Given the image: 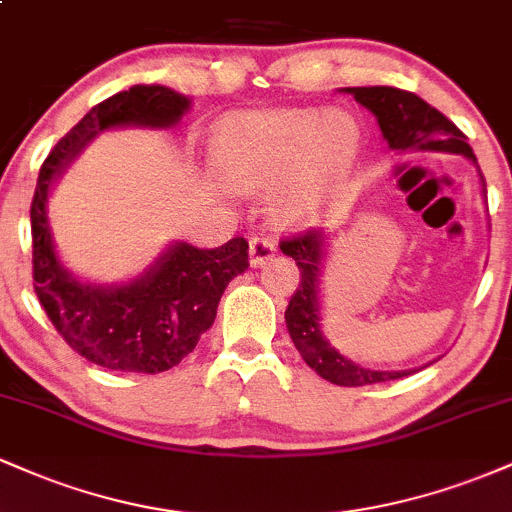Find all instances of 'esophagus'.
I'll return each instance as SVG.
<instances>
[{"label":"esophagus","instance_id":"esophagus-1","mask_svg":"<svg viewBox=\"0 0 512 512\" xmlns=\"http://www.w3.org/2000/svg\"><path fill=\"white\" fill-rule=\"evenodd\" d=\"M276 255V243L267 236H252L250 238V264L252 267H260L267 260H272Z\"/></svg>","mask_w":512,"mask_h":512}]
</instances>
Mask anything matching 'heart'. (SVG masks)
<instances>
[{
	"label": "heart",
	"mask_w": 512,
	"mask_h": 512,
	"mask_svg": "<svg viewBox=\"0 0 512 512\" xmlns=\"http://www.w3.org/2000/svg\"><path fill=\"white\" fill-rule=\"evenodd\" d=\"M358 151V125L344 110L296 108L228 120L216 134V158L243 190L279 182L274 204L298 219L344 178Z\"/></svg>",
	"instance_id": "b5f03b06"
}]
</instances>
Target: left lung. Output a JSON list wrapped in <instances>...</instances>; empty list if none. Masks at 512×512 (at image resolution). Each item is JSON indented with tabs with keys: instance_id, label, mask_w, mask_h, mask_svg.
Returning a JSON list of instances; mask_svg holds the SVG:
<instances>
[{
	"instance_id": "8db88e82",
	"label": "left lung",
	"mask_w": 512,
	"mask_h": 512,
	"mask_svg": "<svg viewBox=\"0 0 512 512\" xmlns=\"http://www.w3.org/2000/svg\"><path fill=\"white\" fill-rule=\"evenodd\" d=\"M358 103L378 117L383 137L395 151H448L462 154L477 163L472 146L467 144V134L455 122H450L440 110L428 105L416 93L402 91L395 86H363L349 88ZM484 180V178H481ZM486 187V182H484ZM284 255L296 260L301 269V281L293 291L289 308H286V327L296 344L303 361L315 370L320 378L342 387H358L387 383V380L404 378L414 370H370L356 366L344 358L320 332V305H317V272H320L322 233L315 228L293 233L279 243Z\"/></svg>"
}]
</instances>
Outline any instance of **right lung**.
Instances as JSON below:
<instances>
[{"mask_svg":"<svg viewBox=\"0 0 512 512\" xmlns=\"http://www.w3.org/2000/svg\"><path fill=\"white\" fill-rule=\"evenodd\" d=\"M187 105L185 96L166 86H132L115 93L93 105L40 166L31 202L35 296L64 342L108 370L156 375L178 366L214 325L228 281L250 267V245L240 236L221 248L178 243L132 284L120 289L81 284L62 267L52 245L45 211L50 185L103 129L170 127Z\"/></svg>","mask_w":512,"mask_h":512,"instance_id":"right-lung-1","label":"right lung"}]
</instances>
